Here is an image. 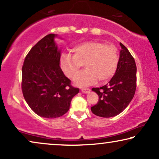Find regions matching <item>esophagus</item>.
I'll list each match as a JSON object with an SVG mask.
<instances>
[{"label": "esophagus", "mask_w": 159, "mask_h": 159, "mask_svg": "<svg viewBox=\"0 0 159 159\" xmlns=\"http://www.w3.org/2000/svg\"><path fill=\"white\" fill-rule=\"evenodd\" d=\"M81 91L82 93H89L90 91V88H82Z\"/></svg>", "instance_id": "1"}]
</instances>
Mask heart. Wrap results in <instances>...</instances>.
Listing matches in <instances>:
<instances>
[{
  "label": "heart",
  "instance_id": "heart-1",
  "mask_svg": "<svg viewBox=\"0 0 159 159\" xmlns=\"http://www.w3.org/2000/svg\"><path fill=\"white\" fill-rule=\"evenodd\" d=\"M69 53L62 55L60 66L64 75L73 78L84 64L85 70L75 78L78 85H88L98 80L106 82L117 71L119 57L116 47L98 41H89L76 44Z\"/></svg>",
  "mask_w": 159,
  "mask_h": 159
}]
</instances>
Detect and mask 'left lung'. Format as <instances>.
Here are the masks:
<instances>
[{
	"label": "left lung",
	"mask_w": 159,
	"mask_h": 159,
	"mask_svg": "<svg viewBox=\"0 0 159 159\" xmlns=\"http://www.w3.org/2000/svg\"><path fill=\"white\" fill-rule=\"evenodd\" d=\"M121 50L118 66L109 83L101 88H93L98 96L97 104L91 107L94 115L102 117L116 116L128 107L137 88V66L128 49L120 43Z\"/></svg>",
	"instance_id": "8db88e82"
}]
</instances>
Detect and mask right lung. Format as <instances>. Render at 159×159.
I'll list each match as a JSON object with an SVG mask.
<instances>
[{"instance_id": "right-lung-1", "label": "right lung", "mask_w": 159, "mask_h": 159, "mask_svg": "<svg viewBox=\"0 0 159 159\" xmlns=\"http://www.w3.org/2000/svg\"><path fill=\"white\" fill-rule=\"evenodd\" d=\"M56 35H47L35 44L22 68V91L30 109L46 118L61 117L69 110L80 89L71 84L60 67L61 51L54 42Z\"/></svg>"}]
</instances>
